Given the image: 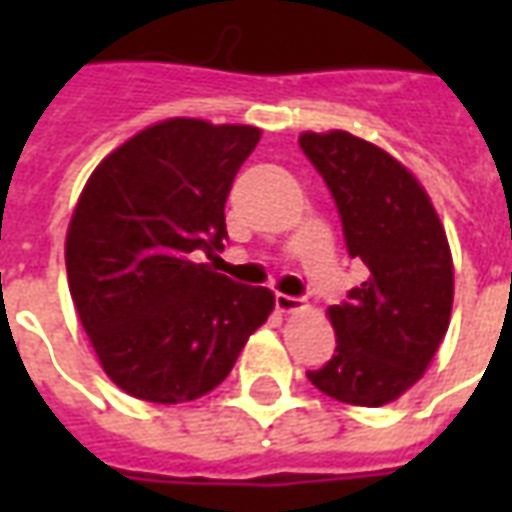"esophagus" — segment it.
<instances>
[{
    "mask_svg": "<svg viewBox=\"0 0 512 512\" xmlns=\"http://www.w3.org/2000/svg\"><path fill=\"white\" fill-rule=\"evenodd\" d=\"M274 304H277L279 312H296L301 310V299H296V296H285V293H277V299H274Z\"/></svg>",
    "mask_w": 512,
    "mask_h": 512,
    "instance_id": "esophagus-1",
    "label": "esophagus"
}]
</instances>
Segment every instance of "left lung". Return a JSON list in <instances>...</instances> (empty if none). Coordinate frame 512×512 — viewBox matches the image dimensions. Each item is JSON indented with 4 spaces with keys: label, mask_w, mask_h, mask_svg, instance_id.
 Listing matches in <instances>:
<instances>
[{
    "label": "left lung",
    "mask_w": 512,
    "mask_h": 512,
    "mask_svg": "<svg viewBox=\"0 0 512 512\" xmlns=\"http://www.w3.org/2000/svg\"><path fill=\"white\" fill-rule=\"evenodd\" d=\"M370 277L329 307L334 356L307 378L351 406H384L417 384L447 334L452 255L433 202L397 158L348 131L299 136Z\"/></svg>",
    "instance_id": "obj_1"
}]
</instances>
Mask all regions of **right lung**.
<instances>
[{"instance_id": "add662e5", "label": "right lung", "mask_w": 512, "mask_h": 512, "mask_svg": "<svg viewBox=\"0 0 512 512\" xmlns=\"http://www.w3.org/2000/svg\"><path fill=\"white\" fill-rule=\"evenodd\" d=\"M257 142L255 126L172 117L109 153L84 186L68 288L104 373L131 397L208 395L274 310L268 288L200 263L224 249V202Z\"/></svg>"}]
</instances>
